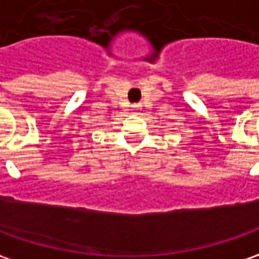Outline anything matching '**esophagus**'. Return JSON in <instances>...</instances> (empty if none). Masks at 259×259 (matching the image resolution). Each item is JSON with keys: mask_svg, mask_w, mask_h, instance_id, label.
<instances>
[{"mask_svg": "<svg viewBox=\"0 0 259 259\" xmlns=\"http://www.w3.org/2000/svg\"><path fill=\"white\" fill-rule=\"evenodd\" d=\"M133 110H139V106H133Z\"/></svg>", "mask_w": 259, "mask_h": 259, "instance_id": "esophagus-1", "label": "esophagus"}]
</instances>
